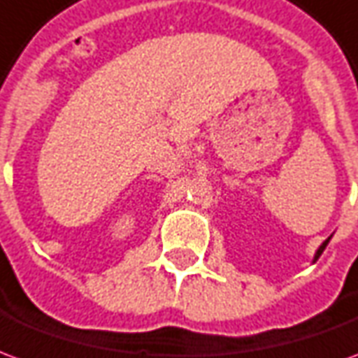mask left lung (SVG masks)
<instances>
[{"instance_id": "obj_1", "label": "left lung", "mask_w": 358, "mask_h": 358, "mask_svg": "<svg viewBox=\"0 0 358 358\" xmlns=\"http://www.w3.org/2000/svg\"><path fill=\"white\" fill-rule=\"evenodd\" d=\"M328 241H330V238H328V240L324 241V243H322V245H320V248L316 249V253H315V259H313V263H316V261H318V257L322 255V251H324V249H326V245H328Z\"/></svg>"}]
</instances>
